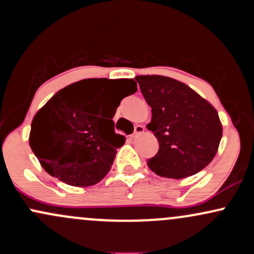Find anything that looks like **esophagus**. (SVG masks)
<instances>
[{
	"instance_id": "obj_1",
	"label": "esophagus",
	"mask_w": 254,
	"mask_h": 254,
	"mask_svg": "<svg viewBox=\"0 0 254 254\" xmlns=\"http://www.w3.org/2000/svg\"><path fill=\"white\" fill-rule=\"evenodd\" d=\"M144 132V127H142V125H137V127H135V132L132 133V138H135V137H137L138 135H141V133Z\"/></svg>"
}]
</instances>
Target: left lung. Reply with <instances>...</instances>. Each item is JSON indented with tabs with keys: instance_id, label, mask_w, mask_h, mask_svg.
Here are the masks:
<instances>
[{
	"instance_id": "left-lung-1",
	"label": "left lung",
	"mask_w": 254,
	"mask_h": 254,
	"mask_svg": "<svg viewBox=\"0 0 254 254\" xmlns=\"http://www.w3.org/2000/svg\"><path fill=\"white\" fill-rule=\"evenodd\" d=\"M151 107L147 125L159 141V151L147 161L160 177L182 179L205 168L216 155L222 124L215 107L188 84L161 76H136Z\"/></svg>"
}]
</instances>
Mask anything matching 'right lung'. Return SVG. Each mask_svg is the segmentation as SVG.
I'll use <instances>...</instances> for the list:
<instances>
[{
	"mask_svg": "<svg viewBox=\"0 0 254 254\" xmlns=\"http://www.w3.org/2000/svg\"><path fill=\"white\" fill-rule=\"evenodd\" d=\"M136 90L132 78H86L58 90L31 124V149L44 170L80 188L103 180L125 142L115 132L112 118L122 99ZM106 97L110 100L103 113Z\"/></svg>",
	"mask_w": 254,
	"mask_h": 254,
	"instance_id": "right-lung-1",
	"label": "right lung"
}]
</instances>
